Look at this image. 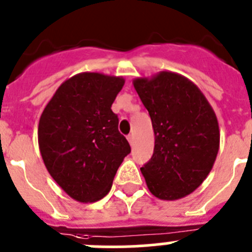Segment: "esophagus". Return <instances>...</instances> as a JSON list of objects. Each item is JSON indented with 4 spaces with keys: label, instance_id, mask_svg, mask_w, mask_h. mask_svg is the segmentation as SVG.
Masks as SVG:
<instances>
[{
    "label": "esophagus",
    "instance_id": "obj_1",
    "mask_svg": "<svg viewBox=\"0 0 252 252\" xmlns=\"http://www.w3.org/2000/svg\"><path fill=\"white\" fill-rule=\"evenodd\" d=\"M126 139H128V142L130 143V145H133V143H134V137H133V134H129L128 137H126Z\"/></svg>",
    "mask_w": 252,
    "mask_h": 252
}]
</instances>
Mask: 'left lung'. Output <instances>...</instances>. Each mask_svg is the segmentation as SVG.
I'll return each mask as SVG.
<instances>
[{
  "label": "left lung",
  "instance_id": "obj_1",
  "mask_svg": "<svg viewBox=\"0 0 252 252\" xmlns=\"http://www.w3.org/2000/svg\"><path fill=\"white\" fill-rule=\"evenodd\" d=\"M133 86L149 112L155 135L153 157L140 168L147 187L160 200H178L203 184L220 145L213 107L187 77L161 70Z\"/></svg>",
  "mask_w": 252,
  "mask_h": 252
}]
</instances>
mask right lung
I'll use <instances>...</instances> for the list:
<instances>
[{"label": "right lung", "instance_id": "1", "mask_svg": "<svg viewBox=\"0 0 252 252\" xmlns=\"http://www.w3.org/2000/svg\"><path fill=\"white\" fill-rule=\"evenodd\" d=\"M124 83L123 77L78 73L58 87L39 118L44 165L63 191L79 203L104 197L130 153L112 112Z\"/></svg>", "mask_w": 252, "mask_h": 252}]
</instances>
